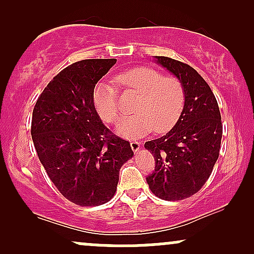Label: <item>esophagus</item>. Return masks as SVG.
<instances>
[{
	"mask_svg": "<svg viewBox=\"0 0 254 254\" xmlns=\"http://www.w3.org/2000/svg\"><path fill=\"white\" fill-rule=\"evenodd\" d=\"M130 147L133 151H137L139 149V147H141V143H139V142H137V141H131L130 142Z\"/></svg>",
	"mask_w": 254,
	"mask_h": 254,
	"instance_id": "1",
	"label": "esophagus"
}]
</instances>
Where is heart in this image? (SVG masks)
<instances>
[{
	"mask_svg": "<svg viewBox=\"0 0 254 254\" xmlns=\"http://www.w3.org/2000/svg\"><path fill=\"white\" fill-rule=\"evenodd\" d=\"M116 81L122 88L139 93L133 106L136 112L125 117L117 127L122 137L139 138L153 129L156 132H164L173 127L182 115L185 89L178 77L164 76L155 69L141 66L123 72ZM93 99L100 117L107 123H117L121 111L115 87L100 82L95 87Z\"/></svg>",
	"mask_w": 254,
	"mask_h": 254,
	"instance_id": "heart-1",
	"label": "heart"
}]
</instances>
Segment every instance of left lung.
<instances>
[{"label":"left lung","mask_w":254,"mask_h":254,"mask_svg":"<svg viewBox=\"0 0 254 254\" xmlns=\"http://www.w3.org/2000/svg\"><path fill=\"white\" fill-rule=\"evenodd\" d=\"M155 62L182 81L185 103L179 119L165 136L145 142L155 170L147 179L150 191L165 200H182L202 189L220 154L221 113L209 84L189 64L164 56Z\"/></svg>","instance_id":"obj_1"}]
</instances>
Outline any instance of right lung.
I'll use <instances>...</instances> for the list:
<instances>
[{"mask_svg":"<svg viewBox=\"0 0 254 254\" xmlns=\"http://www.w3.org/2000/svg\"><path fill=\"white\" fill-rule=\"evenodd\" d=\"M117 60H83L56 75L38 98L31 135L51 182L81 206L115 196L119 170L133 156L130 143L113 135L94 107L95 84Z\"/></svg>","mask_w":254,"mask_h":254,"instance_id":"add662e5","label":"right lung"}]
</instances>
